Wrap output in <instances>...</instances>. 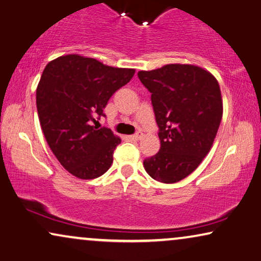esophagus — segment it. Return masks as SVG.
<instances>
[{
	"label": "esophagus",
	"instance_id": "esophagus-1",
	"mask_svg": "<svg viewBox=\"0 0 261 261\" xmlns=\"http://www.w3.org/2000/svg\"><path fill=\"white\" fill-rule=\"evenodd\" d=\"M143 137V134L142 132H137V134H135V135H131L130 136V138L131 139H134V141H139V139H141Z\"/></svg>",
	"mask_w": 261,
	"mask_h": 261
}]
</instances>
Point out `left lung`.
<instances>
[{"label":"left lung","instance_id":"1","mask_svg":"<svg viewBox=\"0 0 261 261\" xmlns=\"http://www.w3.org/2000/svg\"><path fill=\"white\" fill-rule=\"evenodd\" d=\"M151 92L161 149L144 161L154 180L172 184L196 170L211 150L223 117L216 77L193 64H166L139 71Z\"/></svg>","mask_w":261,"mask_h":261}]
</instances>
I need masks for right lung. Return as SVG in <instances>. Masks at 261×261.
<instances>
[{"instance_id": "right-lung-1", "label": "right lung", "mask_w": 261, "mask_h": 261, "mask_svg": "<svg viewBox=\"0 0 261 261\" xmlns=\"http://www.w3.org/2000/svg\"><path fill=\"white\" fill-rule=\"evenodd\" d=\"M134 75L135 69L109 67L77 54L46 64L36 89L38 118L50 150L72 176L95 179L110 169L120 138L92 123Z\"/></svg>"}]
</instances>
